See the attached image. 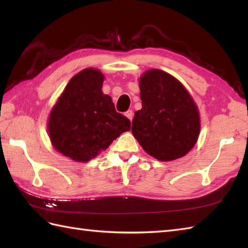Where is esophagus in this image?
<instances>
[{
  "label": "esophagus",
  "instance_id": "esophagus-1",
  "mask_svg": "<svg viewBox=\"0 0 248 248\" xmlns=\"http://www.w3.org/2000/svg\"><path fill=\"white\" fill-rule=\"evenodd\" d=\"M125 116H127V117L130 120H132L133 119V112L131 109H129V110H127V112H125Z\"/></svg>",
  "mask_w": 248,
  "mask_h": 248
}]
</instances>
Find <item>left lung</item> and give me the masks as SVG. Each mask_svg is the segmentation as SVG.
Returning <instances> with one entry per match:
<instances>
[{
	"mask_svg": "<svg viewBox=\"0 0 248 248\" xmlns=\"http://www.w3.org/2000/svg\"><path fill=\"white\" fill-rule=\"evenodd\" d=\"M141 108L132 120V133L147 154L160 161L186 155L196 144L200 121L196 104L182 84L154 69L140 81Z\"/></svg>",
	"mask_w": 248,
	"mask_h": 248,
	"instance_id": "1",
	"label": "left lung"
}]
</instances>
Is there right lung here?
Here are the masks:
<instances>
[{"label":"right lung","instance_id":"obj_1","mask_svg":"<svg viewBox=\"0 0 248 248\" xmlns=\"http://www.w3.org/2000/svg\"><path fill=\"white\" fill-rule=\"evenodd\" d=\"M104 77L88 68L68 83L49 118L54 148L78 162L93 159L118 136L131 129V121L117 113L112 98L102 93Z\"/></svg>","mask_w":248,"mask_h":248}]
</instances>
